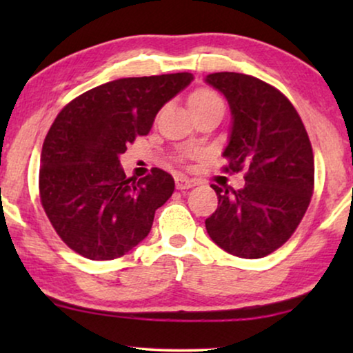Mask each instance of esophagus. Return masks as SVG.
Returning a JSON list of instances; mask_svg holds the SVG:
<instances>
[{
  "label": "esophagus",
  "instance_id": "34e87169",
  "mask_svg": "<svg viewBox=\"0 0 353 353\" xmlns=\"http://www.w3.org/2000/svg\"><path fill=\"white\" fill-rule=\"evenodd\" d=\"M175 183H176V190H190V188H194L197 185L196 180H191V178H188L185 175H176Z\"/></svg>",
  "mask_w": 353,
  "mask_h": 353
}]
</instances>
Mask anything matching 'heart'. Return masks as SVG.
<instances>
[{
    "instance_id": "obj_1",
    "label": "heart",
    "mask_w": 353,
    "mask_h": 353,
    "mask_svg": "<svg viewBox=\"0 0 353 353\" xmlns=\"http://www.w3.org/2000/svg\"><path fill=\"white\" fill-rule=\"evenodd\" d=\"M210 105H223L221 99L210 90H197L196 93L191 94L190 108L191 110L210 108Z\"/></svg>"
}]
</instances>
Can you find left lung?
I'll use <instances>...</instances> for the list:
<instances>
[{
    "label": "left lung",
    "instance_id": "left-lung-1",
    "mask_svg": "<svg viewBox=\"0 0 353 353\" xmlns=\"http://www.w3.org/2000/svg\"><path fill=\"white\" fill-rule=\"evenodd\" d=\"M205 81L225 96L233 117L225 170H245L238 191L212 185L219 207L205 230L228 254L262 259L291 238L310 204V139L291 101L274 86L236 72H216Z\"/></svg>",
    "mask_w": 353,
    "mask_h": 353
}]
</instances>
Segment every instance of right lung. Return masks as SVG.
I'll return each instance as SVG.
<instances>
[{"label":"right lung","instance_id":"add662e5","mask_svg":"<svg viewBox=\"0 0 353 353\" xmlns=\"http://www.w3.org/2000/svg\"><path fill=\"white\" fill-rule=\"evenodd\" d=\"M192 79L181 72L108 81L57 114L41 149L40 199L52 228L77 254L114 260L149 234L175 181L161 168L127 178L119 157Z\"/></svg>","mask_w":353,"mask_h":353}]
</instances>
